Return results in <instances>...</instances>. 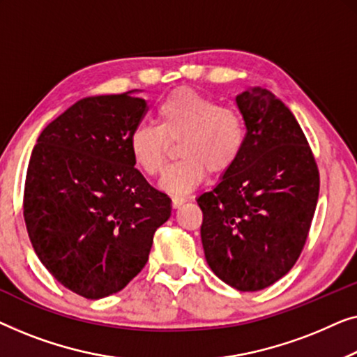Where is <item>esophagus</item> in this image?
<instances>
[{
    "mask_svg": "<svg viewBox=\"0 0 357 357\" xmlns=\"http://www.w3.org/2000/svg\"><path fill=\"white\" fill-rule=\"evenodd\" d=\"M185 200H188V197H185V195H173L172 204H173L174 208H178V207H181V205L185 202Z\"/></svg>",
    "mask_w": 357,
    "mask_h": 357,
    "instance_id": "34e87169",
    "label": "esophagus"
}]
</instances>
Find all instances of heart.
<instances>
[{"label":"heart","instance_id":"b5f03b06","mask_svg":"<svg viewBox=\"0 0 357 357\" xmlns=\"http://www.w3.org/2000/svg\"><path fill=\"white\" fill-rule=\"evenodd\" d=\"M155 124L140 123L132 129L129 152L140 172L155 176L165 165L168 140L179 139L181 158L160 179V188L168 192H189L202 183L207 169L215 174L229 172L244 150L243 116L192 89L174 90L160 100Z\"/></svg>","mask_w":357,"mask_h":357}]
</instances>
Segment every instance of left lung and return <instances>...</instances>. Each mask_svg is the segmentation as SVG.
Wrapping results in <instances>:
<instances>
[{
    "label": "left lung",
    "instance_id": "obj_1",
    "mask_svg": "<svg viewBox=\"0 0 357 357\" xmlns=\"http://www.w3.org/2000/svg\"><path fill=\"white\" fill-rule=\"evenodd\" d=\"M245 144L229 172L200 194L208 267L239 291L283 278L303 250L319 199V169L294 114L267 89L236 95Z\"/></svg>",
    "mask_w": 357,
    "mask_h": 357
}]
</instances>
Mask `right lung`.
Instances as JSON below:
<instances>
[{"label":"right lung","mask_w":357,"mask_h":357,"mask_svg":"<svg viewBox=\"0 0 357 357\" xmlns=\"http://www.w3.org/2000/svg\"><path fill=\"white\" fill-rule=\"evenodd\" d=\"M95 95L71 105L38 135L30 155L24 218L35 254L87 299L118 293L145 267L172 199L152 188L129 152L147 102Z\"/></svg>","instance_id":"right-lung-1"}]
</instances>
